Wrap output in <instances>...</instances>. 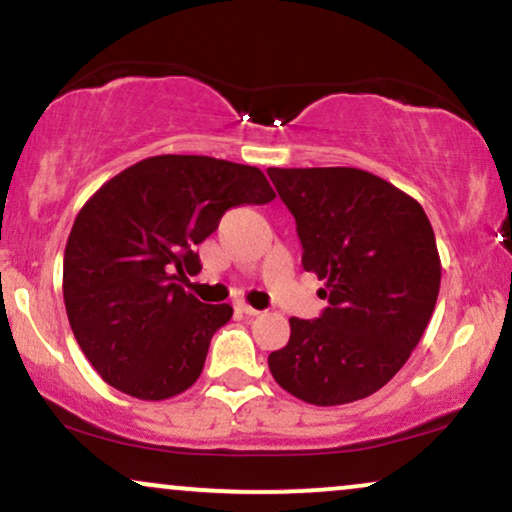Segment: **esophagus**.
<instances>
[{
	"instance_id": "esophagus-1",
	"label": "esophagus",
	"mask_w": 512,
	"mask_h": 512,
	"mask_svg": "<svg viewBox=\"0 0 512 512\" xmlns=\"http://www.w3.org/2000/svg\"><path fill=\"white\" fill-rule=\"evenodd\" d=\"M234 309H237L239 314H244V316H256L258 314L254 306H249L246 302H234Z\"/></svg>"
}]
</instances>
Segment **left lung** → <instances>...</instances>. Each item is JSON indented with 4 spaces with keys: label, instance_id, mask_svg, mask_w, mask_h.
Segmentation results:
<instances>
[{
    "label": "left lung",
    "instance_id": "1",
    "mask_svg": "<svg viewBox=\"0 0 512 512\" xmlns=\"http://www.w3.org/2000/svg\"><path fill=\"white\" fill-rule=\"evenodd\" d=\"M297 222L302 266L326 280L316 321L290 318L270 374L311 405L369 398L422 340L441 287V258L424 208L354 167H268Z\"/></svg>",
    "mask_w": 512,
    "mask_h": 512
}]
</instances>
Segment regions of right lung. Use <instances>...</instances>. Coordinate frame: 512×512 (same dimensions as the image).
Masks as SVG:
<instances>
[{
  "label": "right lung",
  "instance_id": "right-lung-1",
  "mask_svg": "<svg viewBox=\"0 0 512 512\" xmlns=\"http://www.w3.org/2000/svg\"><path fill=\"white\" fill-rule=\"evenodd\" d=\"M275 198L258 167L155 155L102 184L71 227L64 306L102 381L138 400H167L201 376L230 304H203L179 282L196 275V244L234 206Z\"/></svg>",
  "mask_w": 512,
  "mask_h": 512
}]
</instances>
